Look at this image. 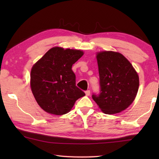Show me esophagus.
I'll return each instance as SVG.
<instances>
[{
	"mask_svg": "<svg viewBox=\"0 0 159 159\" xmlns=\"http://www.w3.org/2000/svg\"><path fill=\"white\" fill-rule=\"evenodd\" d=\"M85 95L87 96H89L90 95V90H86L85 91Z\"/></svg>",
	"mask_w": 159,
	"mask_h": 159,
	"instance_id": "34e87169",
	"label": "esophagus"
}]
</instances>
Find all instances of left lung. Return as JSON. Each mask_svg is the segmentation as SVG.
Returning a JSON list of instances; mask_svg holds the SVG:
<instances>
[{
	"label": "left lung",
	"mask_w": 159,
	"mask_h": 159,
	"mask_svg": "<svg viewBox=\"0 0 159 159\" xmlns=\"http://www.w3.org/2000/svg\"><path fill=\"white\" fill-rule=\"evenodd\" d=\"M100 93L92 98L104 114H114L133 103L139 88L135 69L122 54L102 51L97 54Z\"/></svg>",
	"instance_id": "left-lung-1"
}]
</instances>
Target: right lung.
<instances>
[{"instance_id":"right-lung-1","label":"right lung","mask_w":159,"mask_h":159,"mask_svg":"<svg viewBox=\"0 0 159 159\" xmlns=\"http://www.w3.org/2000/svg\"><path fill=\"white\" fill-rule=\"evenodd\" d=\"M83 55L80 50L54 47L37 61L31 71V88L41 108L49 114L70 111L85 93L76 85L72 65Z\"/></svg>"}]
</instances>
